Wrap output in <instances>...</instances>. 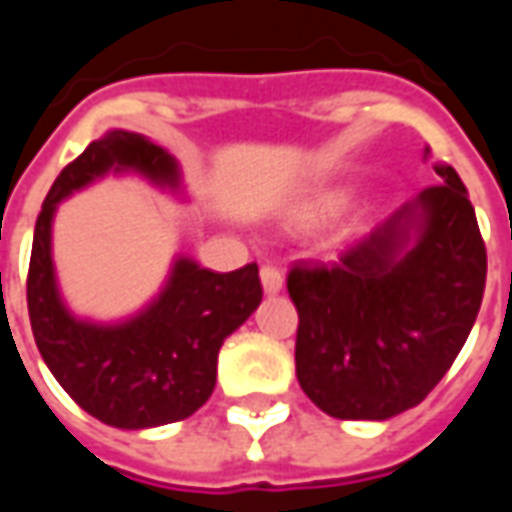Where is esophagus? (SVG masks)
<instances>
[{
    "instance_id": "34e87169",
    "label": "esophagus",
    "mask_w": 512,
    "mask_h": 512,
    "mask_svg": "<svg viewBox=\"0 0 512 512\" xmlns=\"http://www.w3.org/2000/svg\"><path fill=\"white\" fill-rule=\"evenodd\" d=\"M260 282H263V293L266 296H277L282 285H285V279H282V271L274 266H263L260 271Z\"/></svg>"
}]
</instances>
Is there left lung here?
<instances>
[{
	"label": "left lung",
	"mask_w": 512,
	"mask_h": 512,
	"mask_svg": "<svg viewBox=\"0 0 512 512\" xmlns=\"http://www.w3.org/2000/svg\"><path fill=\"white\" fill-rule=\"evenodd\" d=\"M436 172L441 186L406 202L340 263L290 271L296 378L329 417L392 419L414 408L472 332L485 244L458 172Z\"/></svg>",
	"instance_id": "1"
}]
</instances>
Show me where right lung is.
I'll use <instances>...</instances> for the list:
<instances>
[{"label":"right lung","instance_id":"1","mask_svg":"<svg viewBox=\"0 0 512 512\" xmlns=\"http://www.w3.org/2000/svg\"><path fill=\"white\" fill-rule=\"evenodd\" d=\"M109 175H136L178 202L189 200L183 169L150 136L112 128L84 147L46 194L29 260V323L51 376L79 406L120 430L191 417L216 386L219 348L260 307L257 266L230 274L175 255L161 288L139 310L95 321L68 307L54 266L60 202Z\"/></svg>","mask_w":512,"mask_h":512}]
</instances>
